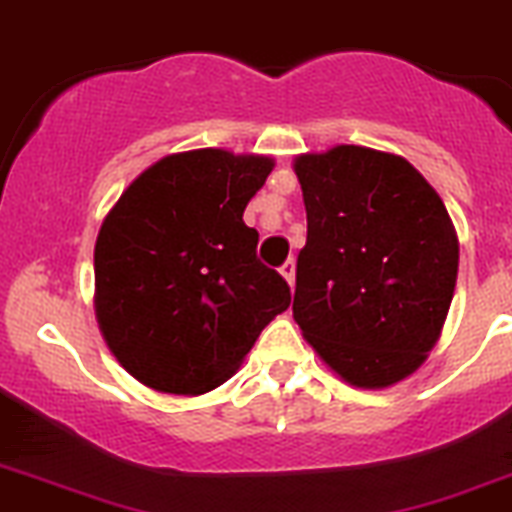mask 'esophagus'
Listing matches in <instances>:
<instances>
[{"label":"esophagus","mask_w":512,"mask_h":512,"mask_svg":"<svg viewBox=\"0 0 512 512\" xmlns=\"http://www.w3.org/2000/svg\"><path fill=\"white\" fill-rule=\"evenodd\" d=\"M280 275L285 277V280H287V285H290V287H295V260H287L285 265L280 267Z\"/></svg>","instance_id":"34e87169"}]
</instances>
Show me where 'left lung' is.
Returning a JSON list of instances; mask_svg holds the SVG:
<instances>
[{
	"label": "left lung",
	"mask_w": 512,
	"mask_h": 512,
	"mask_svg": "<svg viewBox=\"0 0 512 512\" xmlns=\"http://www.w3.org/2000/svg\"><path fill=\"white\" fill-rule=\"evenodd\" d=\"M307 212L292 317L352 388L385 390L438 342L458 280V232L405 157L362 145L297 155Z\"/></svg>",
	"instance_id": "left-lung-1"
}]
</instances>
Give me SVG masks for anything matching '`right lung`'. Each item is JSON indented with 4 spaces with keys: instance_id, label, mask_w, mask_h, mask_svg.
Here are the masks:
<instances>
[{
    "instance_id": "add662e5",
    "label": "right lung",
    "mask_w": 512,
    "mask_h": 512,
    "mask_svg": "<svg viewBox=\"0 0 512 512\" xmlns=\"http://www.w3.org/2000/svg\"><path fill=\"white\" fill-rule=\"evenodd\" d=\"M275 160L222 147L175 152L122 192L94 245V315L147 388L202 395L240 370L290 287L257 260L247 202Z\"/></svg>"
}]
</instances>
